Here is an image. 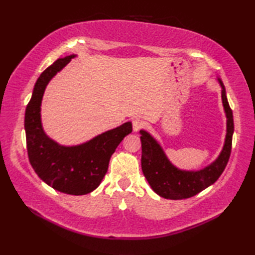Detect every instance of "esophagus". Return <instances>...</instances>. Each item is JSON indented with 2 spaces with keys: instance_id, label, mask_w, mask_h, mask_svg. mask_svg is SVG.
Masks as SVG:
<instances>
[{
  "instance_id": "obj_1",
  "label": "esophagus",
  "mask_w": 255,
  "mask_h": 255,
  "mask_svg": "<svg viewBox=\"0 0 255 255\" xmlns=\"http://www.w3.org/2000/svg\"><path fill=\"white\" fill-rule=\"evenodd\" d=\"M144 121L140 118H136L132 121V128H133V131H139L140 129H142L144 127Z\"/></svg>"
}]
</instances>
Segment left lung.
Listing matches in <instances>:
<instances>
[{
  "mask_svg": "<svg viewBox=\"0 0 255 255\" xmlns=\"http://www.w3.org/2000/svg\"><path fill=\"white\" fill-rule=\"evenodd\" d=\"M218 81L223 88L221 97H223V104L227 116V136L223 151L217 160L214 161L210 165L199 171H182L177 169L166 158L156 140L149 132L140 130L143 175L147 178L151 188L161 197L167 199H184L195 196L217 181L228 163L231 153L232 134L235 129L234 116H232V111L227 100L225 86L220 79H218Z\"/></svg>",
  "mask_w": 255,
  "mask_h": 255,
  "instance_id": "1",
  "label": "left lung"
}]
</instances>
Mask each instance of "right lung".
<instances>
[{"label":"right lung","mask_w":255,"mask_h":255,"mask_svg":"<svg viewBox=\"0 0 255 255\" xmlns=\"http://www.w3.org/2000/svg\"><path fill=\"white\" fill-rule=\"evenodd\" d=\"M74 57L58 59L38 78L25 112L26 144L32 169L46 184L61 193L85 195L100 185L112 154L132 126L130 122L125 123L73 147H64L47 136L40 119L42 95L48 82Z\"/></svg>","instance_id":"obj_1"}]
</instances>
